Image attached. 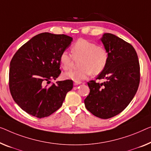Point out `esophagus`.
Masks as SVG:
<instances>
[{
	"label": "esophagus",
	"instance_id": "1",
	"mask_svg": "<svg viewBox=\"0 0 151 151\" xmlns=\"http://www.w3.org/2000/svg\"><path fill=\"white\" fill-rule=\"evenodd\" d=\"M81 82H75V83H74V85H75V86H76V85H80L81 84Z\"/></svg>",
	"mask_w": 151,
	"mask_h": 151
}]
</instances>
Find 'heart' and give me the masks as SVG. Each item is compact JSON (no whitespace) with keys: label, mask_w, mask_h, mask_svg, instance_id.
Listing matches in <instances>:
<instances>
[{"label":"heart","mask_w":151,"mask_h":151,"mask_svg":"<svg viewBox=\"0 0 151 151\" xmlns=\"http://www.w3.org/2000/svg\"><path fill=\"white\" fill-rule=\"evenodd\" d=\"M70 55L63 51L60 55V63L64 70H68L73 66L75 60H78L80 67L65 73L64 78L79 82L91 75L102 73L109 62V53L104 47L97 45L95 42L85 39H78L71 47Z\"/></svg>","instance_id":"b5f03b06"}]
</instances>
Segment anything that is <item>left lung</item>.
<instances>
[{
    "mask_svg": "<svg viewBox=\"0 0 151 151\" xmlns=\"http://www.w3.org/2000/svg\"><path fill=\"white\" fill-rule=\"evenodd\" d=\"M109 53V62L96 79L88 82L89 94L85 99L87 111L101 119H109L127 106L138 90L140 64L134 47L121 38L105 33L101 39Z\"/></svg>",
    "mask_w": 151,
    "mask_h": 151,
    "instance_id": "8db88e82",
    "label": "left lung"
}]
</instances>
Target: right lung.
Instances as JSON below:
<instances>
[{"label": "right lung", "instance_id": "add662e5", "mask_svg": "<svg viewBox=\"0 0 151 151\" xmlns=\"http://www.w3.org/2000/svg\"><path fill=\"white\" fill-rule=\"evenodd\" d=\"M73 38L43 32L23 45L10 62L9 85L12 98L22 110L41 119L62 106L73 81L64 80L48 85L61 73L60 55Z\"/></svg>", "mask_w": 151, "mask_h": 151}]
</instances>
